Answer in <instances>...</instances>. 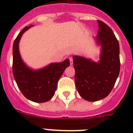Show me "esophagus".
<instances>
[{"instance_id":"34e87169","label":"esophagus","mask_w":133,"mask_h":133,"mask_svg":"<svg viewBox=\"0 0 133 133\" xmlns=\"http://www.w3.org/2000/svg\"><path fill=\"white\" fill-rule=\"evenodd\" d=\"M69 61H70V65H72L73 64V60H72V58H69Z\"/></svg>"}]
</instances>
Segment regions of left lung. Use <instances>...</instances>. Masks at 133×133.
Wrapping results in <instances>:
<instances>
[{
	"label": "left lung",
	"mask_w": 133,
	"mask_h": 133,
	"mask_svg": "<svg viewBox=\"0 0 133 133\" xmlns=\"http://www.w3.org/2000/svg\"><path fill=\"white\" fill-rule=\"evenodd\" d=\"M98 23L97 43L101 45L100 61L73 56L75 85L78 93L88 101H97L107 97L115 86L120 72L119 44L110 27Z\"/></svg>",
	"instance_id": "left-lung-1"
}]
</instances>
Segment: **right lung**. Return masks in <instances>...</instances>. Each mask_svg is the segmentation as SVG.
I'll use <instances>...</instances> for the list:
<instances>
[{
	"label": "right lung",
	"mask_w": 133,
	"mask_h": 133,
	"mask_svg": "<svg viewBox=\"0 0 133 133\" xmlns=\"http://www.w3.org/2000/svg\"><path fill=\"white\" fill-rule=\"evenodd\" d=\"M32 26L24 27L14 41L12 73L18 87L26 98L35 103H44L54 96L58 80L70 65V61L66 59L62 63H52L37 70L27 67L20 55L18 43L23 34Z\"/></svg>",
	"instance_id": "obj_1"
}]
</instances>
